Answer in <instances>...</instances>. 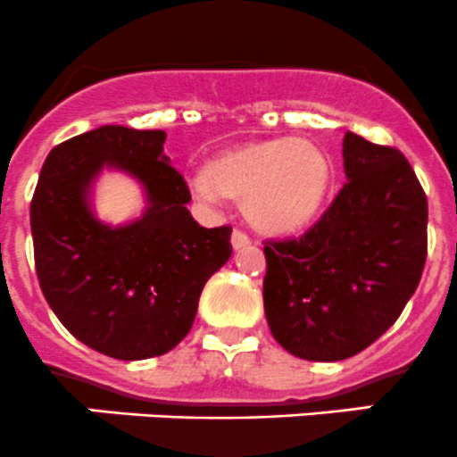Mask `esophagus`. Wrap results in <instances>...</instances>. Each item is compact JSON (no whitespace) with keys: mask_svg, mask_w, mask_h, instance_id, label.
Here are the masks:
<instances>
[{"mask_svg":"<svg viewBox=\"0 0 457 457\" xmlns=\"http://www.w3.org/2000/svg\"><path fill=\"white\" fill-rule=\"evenodd\" d=\"M230 244H233L235 251H244L246 246H251V237H248L246 233H242V230H233V235H230Z\"/></svg>","mask_w":457,"mask_h":457,"instance_id":"obj_1","label":"esophagus"}]
</instances>
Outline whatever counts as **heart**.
Instances as JSON below:
<instances>
[{"mask_svg": "<svg viewBox=\"0 0 457 457\" xmlns=\"http://www.w3.org/2000/svg\"><path fill=\"white\" fill-rule=\"evenodd\" d=\"M336 182V164L311 139L269 137L222 148L191 179L200 200L242 202L244 218L266 235H297L313 227Z\"/></svg>", "mask_w": 457, "mask_h": 457, "instance_id": "b5f03b06", "label": "heart"}]
</instances>
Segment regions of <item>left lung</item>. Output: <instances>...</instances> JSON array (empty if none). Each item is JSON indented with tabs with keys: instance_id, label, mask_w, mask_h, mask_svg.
<instances>
[{
	"instance_id": "8db88e82",
	"label": "left lung",
	"mask_w": 457,
	"mask_h": 457,
	"mask_svg": "<svg viewBox=\"0 0 457 457\" xmlns=\"http://www.w3.org/2000/svg\"><path fill=\"white\" fill-rule=\"evenodd\" d=\"M346 184L300 239L264 246V313L288 353L337 362L397 318L427 260V195L397 148L355 133L342 144Z\"/></svg>"
}]
</instances>
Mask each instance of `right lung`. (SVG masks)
Wrapping results in <instances>:
<instances>
[{"label": "right lung", "instance_id": "1", "mask_svg": "<svg viewBox=\"0 0 457 457\" xmlns=\"http://www.w3.org/2000/svg\"><path fill=\"white\" fill-rule=\"evenodd\" d=\"M164 130L106 124L48 153L30 202L39 287L79 342L115 360L169 353L187 337L206 279L228 262L230 227L193 220ZM117 170L143 187V215L112 228L92 209L94 182Z\"/></svg>", "mask_w": 457, "mask_h": 457}]
</instances>
